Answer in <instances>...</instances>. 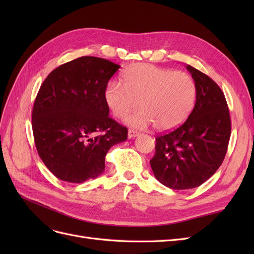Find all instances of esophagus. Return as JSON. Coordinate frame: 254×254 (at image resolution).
<instances>
[{"label": "esophagus", "mask_w": 254, "mask_h": 254, "mask_svg": "<svg viewBox=\"0 0 254 254\" xmlns=\"http://www.w3.org/2000/svg\"><path fill=\"white\" fill-rule=\"evenodd\" d=\"M140 133L137 132V131H135V130H133V129H129L128 130V139H132V137H135V136H137Z\"/></svg>", "instance_id": "obj_1"}]
</instances>
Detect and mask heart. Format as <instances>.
<instances>
[{"instance_id":"b5f03b06","label":"heart","mask_w":254,"mask_h":254,"mask_svg":"<svg viewBox=\"0 0 254 254\" xmlns=\"http://www.w3.org/2000/svg\"><path fill=\"white\" fill-rule=\"evenodd\" d=\"M197 96L194 79L188 73L151 64H137L123 75L122 83L110 82L105 101L114 117L126 119L128 125L146 128L153 124L160 131L181 125L193 110Z\"/></svg>"}]
</instances>
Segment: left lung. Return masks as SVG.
Instances as JSON below:
<instances>
[{"mask_svg": "<svg viewBox=\"0 0 254 254\" xmlns=\"http://www.w3.org/2000/svg\"><path fill=\"white\" fill-rule=\"evenodd\" d=\"M187 70L196 83L194 109L180 127L156 137L150 160L157 180L173 190L194 189L212 177L225 159L231 134L228 105L217 83L189 64Z\"/></svg>", "mask_w": 254, "mask_h": 254, "instance_id": "left-lung-1", "label": "left lung"}]
</instances>
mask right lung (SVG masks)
<instances>
[{
  "label": "right lung",
  "instance_id": "right-lung-1",
  "mask_svg": "<svg viewBox=\"0 0 254 254\" xmlns=\"http://www.w3.org/2000/svg\"><path fill=\"white\" fill-rule=\"evenodd\" d=\"M120 68L83 56L52 71L38 92L33 132L38 153L58 179L82 183L105 172V157L127 140L128 130L109 118L105 91Z\"/></svg>",
  "mask_w": 254,
  "mask_h": 254
}]
</instances>
